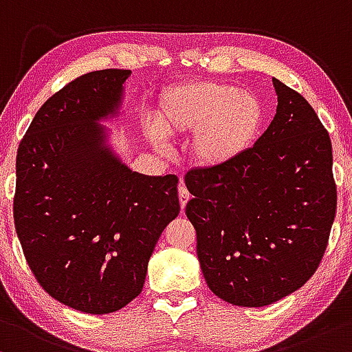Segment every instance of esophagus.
<instances>
[{
  "mask_svg": "<svg viewBox=\"0 0 352 352\" xmlns=\"http://www.w3.org/2000/svg\"><path fill=\"white\" fill-rule=\"evenodd\" d=\"M177 195H179L181 209H184V208H186L188 201L191 199V195H189V191L186 189V186H179V191H177Z\"/></svg>",
  "mask_w": 352,
  "mask_h": 352,
  "instance_id": "1",
  "label": "esophagus"
}]
</instances>
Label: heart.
<instances>
[{
    "instance_id": "1",
    "label": "heart",
    "mask_w": 352,
    "mask_h": 352,
    "mask_svg": "<svg viewBox=\"0 0 352 352\" xmlns=\"http://www.w3.org/2000/svg\"><path fill=\"white\" fill-rule=\"evenodd\" d=\"M264 120L263 102L250 91L226 82L192 81L164 91L156 109L160 131L153 144L166 151L169 138L192 134L189 153L201 168H221L246 153Z\"/></svg>"
}]
</instances>
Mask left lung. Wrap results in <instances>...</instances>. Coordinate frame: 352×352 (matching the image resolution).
<instances>
[{
    "instance_id": "8db88e82",
    "label": "left lung",
    "mask_w": 352,
    "mask_h": 352,
    "mask_svg": "<svg viewBox=\"0 0 352 352\" xmlns=\"http://www.w3.org/2000/svg\"><path fill=\"white\" fill-rule=\"evenodd\" d=\"M272 85L276 116L254 146L184 176L204 279L234 306L263 307L298 291L324 256L338 203L329 134L298 91Z\"/></svg>"
}]
</instances>
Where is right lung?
<instances>
[{
  "label": "right lung",
  "instance_id": "1",
  "mask_svg": "<svg viewBox=\"0 0 352 352\" xmlns=\"http://www.w3.org/2000/svg\"><path fill=\"white\" fill-rule=\"evenodd\" d=\"M129 74L71 81L18 148L13 214L26 261L51 298L88 314L114 313L141 293L157 239L179 214L177 177L131 171L100 124L120 114Z\"/></svg>",
  "mask_w": 352,
  "mask_h": 352
}]
</instances>
